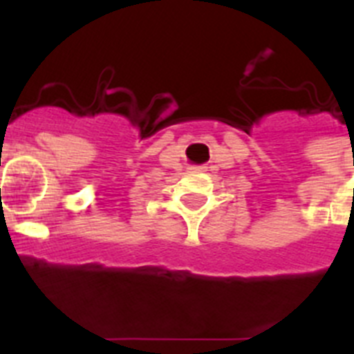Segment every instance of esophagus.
<instances>
[{
	"label": "esophagus",
	"mask_w": 354,
	"mask_h": 354,
	"mask_svg": "<svg viewBox=\"0 0 354 354\" xmlns=\"http://www.w3.org/2000/svg\"><path fill=\"white\" fill-rule=\"evenodd\" d=\"M193 170H198V168H193Z\"/></svg>",
	"instance_id": "esophagus-1"
}]
</instances>
